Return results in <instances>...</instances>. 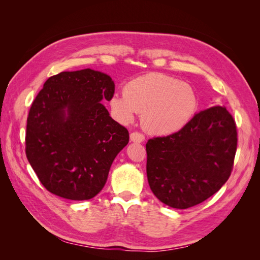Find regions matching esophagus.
Masks as SVG:
<instances>
[{
  "mask_svg": "<svg viewBox=\"0 0 260 260\" xmlns=\"http://www.w3.org/2000/svg\"><path fill=\"white\" fill-rule=\"evenodd\" d=\"M130 140L132 141V142L141 143V142H143V141L145 140V137L142 135V133H140V132H132L131 135H130Z\"/></svg>",
  "mask_w": 260,
  "mask_h": 260,
  "instance_id": "obj_1",
  "label": "esophagus"
}]
</instances>
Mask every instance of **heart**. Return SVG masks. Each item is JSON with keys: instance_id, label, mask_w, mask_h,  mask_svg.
Returning <instances> with one entry per match:
<instances>
[{"instance_id": "b5f03b06", "label": "heart", "mask_w": 260, "mask_h": 260, "mask_svg": "<svg viewBox=\"0 0 260 260\" xmlns=\"http://www.w3.org/2000/svg\"><path fill=\"white\" fill-rule=\"evenodd\" d=\"M198 95L190 84L161 74L131 80L123 94H114L111 107L122 122L143 114L144 128L153 135H171L190 122L198 111Z\"/></svg>"}]
</instances>
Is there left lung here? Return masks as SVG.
I'll list each match as a JSON object with an SVG mask.
<instances>
[{
    "label": "left lung",
    "mask_w": 260,
    "mask_h": 260,
    "mask_svg": "<svg viewBox=\"0 0 260 260\" xmlns=\"http://www.w3.org/2000/svg\"><path fill=\"white\" fill-rule=\"evenodd\" d=\"M237 144V125L225 107L200 112L178 132L147 141L149 187L172 208L198 205L229 179Z\"/></svg>",
    "instance_id": "8db88e82"
}]
</instances>
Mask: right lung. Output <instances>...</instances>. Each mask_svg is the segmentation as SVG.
I'll use <instances>...</instances> for the list:
<instances>
[{
    "mask_svg": "<svg viewBox=\"0 0 260 260\" xmlns=\"http://www.w3.org/2000/svg\"><path fill=\"white\" fill-rule=\"evenodd\" d=\"M115 83L90 68L50 77L27 118L26 155L49 192L85 201L104 187L129 132L109 116Z\"/></svg>",
    "mask_w": 260,
    "mask_h": 260,
    "instance_id": "obj_1",
    "label": "right lung"
}]
</instances>
